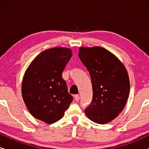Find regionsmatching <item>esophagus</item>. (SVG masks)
Here are the masks:
<instances>
[{"instance_id": "34e87169", "label": "esophagus", "mask_w": 149, "mask_h": 149, "mask_svg": "<svg viewBox=\"0 0 149 149\" xmlns=\"http://www.w3.org/2000/svg\"><path fill=\"white\" fill-rule=\"evenodd\" d=\"M79 99H80V96H79V95H74V100L75 101L78 102L79 100Z\"/></svg>"}]
</instances>
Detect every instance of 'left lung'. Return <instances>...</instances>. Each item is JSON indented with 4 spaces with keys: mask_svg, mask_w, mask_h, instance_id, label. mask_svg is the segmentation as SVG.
Masks as SVG:
<instances>
[{
    "mask_svg": "<svg viewBox=\"0 0 149 149\" xmlns=\"http://www.w3.org/2000/svg\"><path fill=\"white\" fill-rule=\"evenodd\" d=\"M78 55L92 83V101L85 113L95 123H109L127 102L130 89L127 70L115 55L101 47H81Z\"/></svg>",
    "mask_w": 149,
    "mask_h": 149,
    "instance_id": "left-lung-1",
    "label": "left lung"
}]
</instances>
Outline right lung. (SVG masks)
<instances>
[{"instance_id": "add662e5", "label": "right lung", "mask_w": 149, "mask_h": 149, "mask_svg": "<svg viewBox=\"0 0 149 149\" xmlns=\"http://www.w3.org/2000/svg\"><path fill=\"white\" fill-rule=\"evenodd\" d=\"M72 51L54 47L43 51L30 63L24 74L22 94L26 107L36 119L52 124L60 120L72 102L62 72Z\"/></svg>"}]
</instances>
